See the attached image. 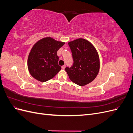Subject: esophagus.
Instances as JSON below:
<instances>
[{"label": "esophagus", "mask_w": 133, "mask_h": 133, "mask_svg": "<svg viewBox=\"0 0 133 133\" xmlns=\"http://www.w3.org/2000/svg\"><path fill=\"white\" fill-rule=\"evenodd\" d=\"M65 67H66V65H63L62 66V68L63 69H64L65 68Z\"/></svg>", "instance_id": "obj_1"}]
</instances>
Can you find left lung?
<instances>
[{"mask_svg":"<svg viewBox=\"0 0 133 133\" xmlns=\"http://www.w3.org/2000/svg\"><path fill=\"white\" fill-rule=\"evenodd\" d=\"M73 65L65 70L75 84L84 86L95 79L100 69V59L97 50L88 40L79 38L69 42Z\"/></svg>","mask_w":133,"mask_h":133,"instance_id":"obj_1","label":"left lung"}]
</instances>
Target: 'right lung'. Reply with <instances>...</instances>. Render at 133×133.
Segmentation results:
<instances>
[{"instance_id":"1","label":"right lung","mask_w":133,"mask_h":133,"mask_svg":"<svg viewBox=\"0 0 133 133\" xmlns=\"http://www.w3.org/2000/svg\"><path fill=\"white\" fill-rule=\"evenodd\" d=\"M64 44L65 42L49 37L40 39L34 44L27 61L28 70L34 78L45 82L54 78L61 70L57 52Z\"/></svg>"}]
</instances>
